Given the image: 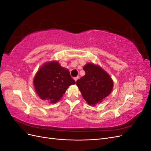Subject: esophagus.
<instances>
[{
    "label": "esophagus",
    "instance_id": "obj_1",
    "mask_svg": "<svg viewBox=\"0 0 151 151\" xmlns=\"http://www.w3.org/2000/svg\"><path fill=\"white\" fill-rule=\"evenodd\" d=\"M79 79V77H74V80H75V81L76 82L77 80Z\"/></svg>",
    "mask_w": 151,
    "mask_h": 151
}]
</instances>
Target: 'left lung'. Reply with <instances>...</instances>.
<instances>
[{
    "label": "left lung",
    "instance_id": "8db88e82",
    "mask_svg": "<svg viewBox=\"0 0 151 151\" xmlns=\"http://www.w3.org/2000/svg\"><path fill=\"white\" fill-rule=\"evenodd\" d=\"M83 69L86 74L77 81L76 84L86 102L95 106L111 93L113 81L101 67L93 63H88Z\"/></svg>",
    "mask_w": 151,
    "mask_h": 151
}]
</instances>
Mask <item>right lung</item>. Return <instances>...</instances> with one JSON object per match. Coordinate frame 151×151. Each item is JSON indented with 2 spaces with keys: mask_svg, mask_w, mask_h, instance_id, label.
I'll use <instances>...</instances> for the list:
<instances>
[{
  "mask_svg": "<svg viewBox=\"0 0 151 151\" xmlns=\"http://www.w3.org/2000/svg\"><path fill=\"white\" fill-rule=\"evenodd\" d=\"M33 82L40 98L51 103H57L68 86L76 84L69 71L61 67L58 62L45 63L36 73Z\"/></svg>",
  "mask_w": 151,
  "mask_h": 151,
  "instance_id": "obj_1",
  "label": "right lung"
}]
</instances>
